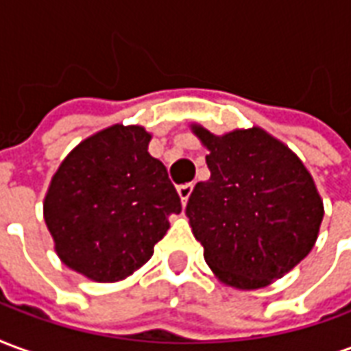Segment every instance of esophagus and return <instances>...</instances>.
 I'll return each instance as SVG.
<instances>
[{
	"instance_id": "esophagus-1",
	"label": "esophagus",
	"mask_w": 351,
	"mask_h": 351,
	"mask_svg": "<svg viewBox=\"0 0 351 351\" xmlns=\"http://www.w3.org/2000/svg\"><path fill=\"white\" fill-rule=\"evenodd\" d=\"M176 190H178V195H180V201H182V205H186V203H188V199H190L191 191H193V184H190V182L180 184V186H178Z\"/></svg>"
}]
</instances>
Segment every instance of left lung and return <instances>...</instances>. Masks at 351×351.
Here are the masks:
<instances>
[{
    "label": "left lung",
    "instance_id": "1",
    "mask_svg": "<svg viewBox=\"0 0 351 351\" xmlns=\"http://www.w3.org/2000/svg\"><path fill=\"white\" fill-rule=\"evenodd\" d=\"M206 146L210 178L186 206L206 265L237 289H259L301 263L316 244L324 201L284 143L261 128L214 135L193 123Z\"/></svg>",
    "mask_w": 351,
    "mask_h": 351
}]
</instances>
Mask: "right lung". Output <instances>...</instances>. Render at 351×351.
Segmentation results:
<instances>
[{
	"label": "right lung",
	"instance_id": "add662e5",
	"mask_svg": "<svg viewBox=\"0 0 351 351\" xmlns=\"http://www.w3.org/2000/svg\"><path fill=\"white\" fill-rule=\"evenodd\" d=\"M152 135L116 123L75 146L43 203L54 250L93 282L128 278L152 258L182 210L167 169L148 154Z\"/></svg>",
	"mask_w": 351,
	"mask_h": 351
}]
</instances>
